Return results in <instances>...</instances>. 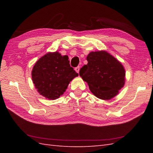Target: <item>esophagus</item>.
<instances>
[{"label": "esophagus", "instance_id": "34e87169", "mask_svg": "<svg viewBox=\"0 0 153 153\" xmlns=\"http://www.w3.org/2000/svg\"><path fill=\"white\" fill-rule=\"evenodd\" d=\"M79 69H80L79 66H77L76 68H75V70H76V72H77L78 74H79Z\"/></svg>", "mask_w": 153, "mask_h": 153}]
</instances>
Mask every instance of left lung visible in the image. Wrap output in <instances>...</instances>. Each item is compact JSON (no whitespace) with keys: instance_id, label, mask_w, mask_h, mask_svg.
Instances as JSON below:
<instances>
[{"instance_id":"1","label":"left lung","mask_w":153,"mask_h":153,"mask_svg":"<svg viewBox=\"0 0 153 153\" xmlns=\"http://www.w3.org/2000/svg\"><path fill=\"white\" fill-rule=\"evenodd\" d=\"M88 63L81 68L79 76L87 83L97 98L109 100L118 94L125 83V70L122 64L105 51L91 52Z\"/></svg>"}]
</instances>
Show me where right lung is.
<instances>
[{"instance_id":"add662e5","label":"right lung","mask_w":153,"mask_h":153,"mask_svg":"<svg viewBox=\"0 0 153 153\" xmlns=\"http://www.w3.org/2000/svg\"><path fill=\"white\" fill-rule=\"evenodd\" d=\"M31 76L38 93L47 99L54 100L62 95L78 74L70 66L68 56L54 52L46 54L37 61Z\"/></svg>"}]
</instances>
